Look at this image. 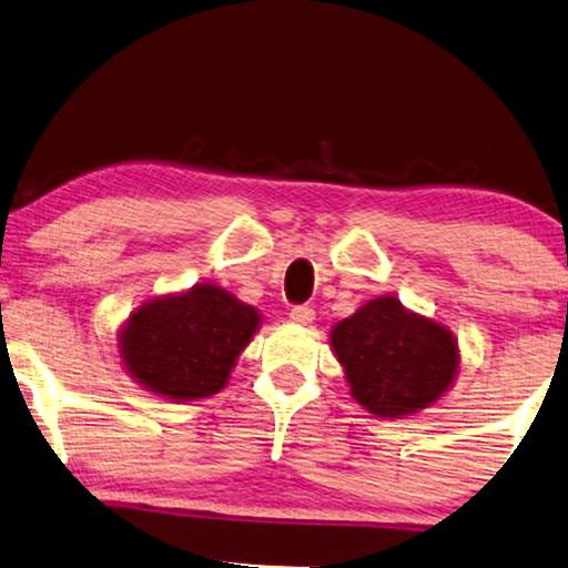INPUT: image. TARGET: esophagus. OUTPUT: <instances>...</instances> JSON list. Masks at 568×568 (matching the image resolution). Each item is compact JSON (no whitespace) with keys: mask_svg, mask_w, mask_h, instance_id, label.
<instances>
[{"mask_svg":"<svg viewBox=\"0 0 568 568\" xmlns=\"http://www.w3.org/2000/svg\"><path fill=\"white\" fill-rule=\"evenodd\" d=\"M290 320L294 322V325H310V322L314 320V310L310 307V304H296V307L290 310Z\"/></svg>","mask_w":568,"mask_h":568,"instance_id":"esophagus-1","label":"esophagus"}]
</instances>
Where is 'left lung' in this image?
I'll return each mask as SVG.
<instances>
[{"label": "left lung", "mask_w": 568, "mask_h": 568, "mask_svg": "<svg viewBox=\"0 0 568 568\" xmlns=\"http://www.w3.org/2000/svg\"><path fill=\"white\" fill-rule=\"evenodd\" d=\"M351 394L381 418H400L447 394L457 375V339L439 322L378 296L329 333Z\"/></svg>", "instance_id": "1"}]
</instances>
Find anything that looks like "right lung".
Listing matches in <instances>:
<instances>
[{"mask_svg": "<svg viewBox=\"0 0 568 568\" xmlns=\"http://www.w3.org/2000/svg\"><path fill=\"white\" fill-rule=\"evenodd\" d=\"M261 325L251 304L215 284L156 296L121 329V361L136 383L172 400L207 398L229 383L235 357Z\"/></svg>", "mask_w": 568, "mask_h": 568, "instance_id": "1", "label": "right lung"}]
</instances>
